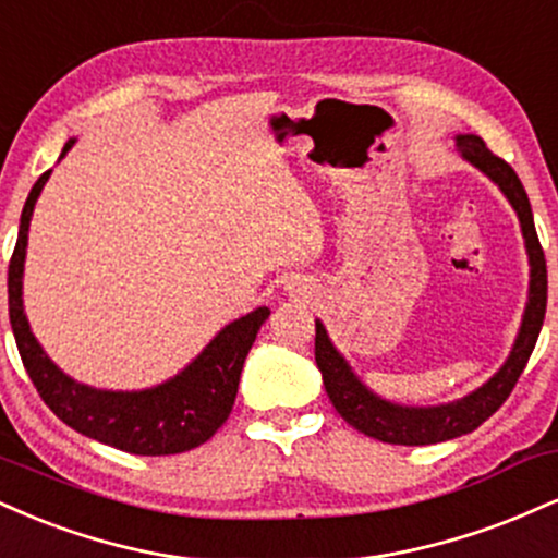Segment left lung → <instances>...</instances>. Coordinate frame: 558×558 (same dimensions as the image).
Returning <instances> with one entry per match:
<instances>
[{
  "instance_id": "8db88e82",
  "label": "left lung",
  "mask_w": 558,
  "mask_h": 558,
  "mask_svg": "<svg viewBox=\"0 0 558 558\" xmlns=\"http://www.w3.org/2000/svg\"><path fill=\"white\" fill-rule=\"evenodd\" d=\"M458 150L468 163L486 173L488 179L505 192L509 205L514 207L517 218H520L522 236H525V250L530 259V288H527V304L522 314L520 332L509 351L505 366L494 374L486 385L465 395V398L447 402V405L432 408H411L398 405V402L381 400L374 395L364 381L353 374L348 361L335 351V345L327 338L325 325L317 319V338H314V359L322 372L327 395L343 418L361 434L374 436V439L387 441V445H436V441L454 439V436L471 434L478 428L488 415H494L505 405V400L512 392L517 379H520L522 368L527 366L530 353H533L538 335L546 317V299H548V275H546V257H543V246L535 233L533 210H530V199L525 186L517 179V173L507 160L494 156L478 134H458Z\"/></svg>"
}]
</instances>
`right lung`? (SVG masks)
<instances>
[{
	"mask_svg": "<svg viewBox=\"0 0 558 558\" xmlns=\"http://www.w3.org/2000/svg\"><path fill=\"white\" fill-rule=\"evenodd\" d=\"M72 145L75 140L64 145L62 158ZM49 177L51 171L41 173L25 199L17 244L7 270L10 325L31 381L53 415L66 426L122 452L158 458V454H179L205 445L231 413L246 353L259 327L270 317V308L259 306L246 317L226 325L190 366L181 368L177 377L163 385L137 389V392H113V389L80 385L66 377L38 345L23 312V267L31 215Z\"/></svg>",
	"mask_w": 558,
	"mask_h": 558,
	"instance_id": "add662e5",
	"label": "right lung"
}]
</instances>
